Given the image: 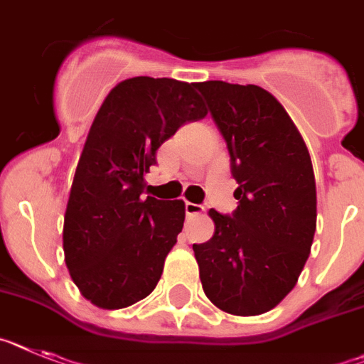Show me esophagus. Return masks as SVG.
<instances>
[{"instance_id": "esophagus-1", "label": "esophagus", "mask_w": 364, "mask_h": 364, "mask_svg": "<svg viewBox=\"0 0 364 364\" xmlns=\"http://www.w3.org/2000/svg\"><path fill=\"white\" fill-rule=\"evenodd\" d=\"M205 208L198 203H191V201H186L185 203V214L186 218H192V216H198V214L203 213Z\"/></svg>"}]
</instances>
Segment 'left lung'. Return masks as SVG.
Here are the masks:
<instances>
[{
    "instance_id": "left-lung-1",
    "label": "left lung",
    "mask_w": 364,
    "mask_h": 364,
    "mask_svg": "<svg viewBox=\"0 0 364 364\" xmlns=\"http://www.w3.org/2000/svg\"><path fill=\"white\" fill-rule=\"evenodd\" d=\"M225 139L238 183L232 214L210 208L214 236L194 243L205 295L227 314L262 315L291 291L317 227V191L304 139L258 86L198 82Z\"/></svg>"
}]
</instances>
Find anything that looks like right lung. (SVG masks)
<instances>
[{
    "label": "right lung",
    "instance_id": "right-lung-1",
    "mask_svg": "<svg viewBox=\"0 0 364 364\" xmlns=\"http://www.w3.org/2000/svg\"><path fill=\"white\" fill-rule=\"evenodd\" d=\"M194 87L128 78L91 124L65 208L64 255L73 282L99 308H128L150 295L178 242L185 203L144 196V176L166 139L207 115Z\"/></svg>",
    "mask_w": 364,
    "mask_h": 364
}]
</instances>
